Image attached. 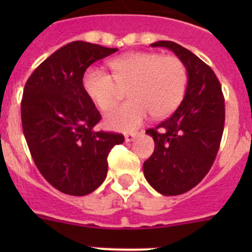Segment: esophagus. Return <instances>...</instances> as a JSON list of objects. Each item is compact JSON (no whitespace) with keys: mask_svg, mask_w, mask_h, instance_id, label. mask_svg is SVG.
Returning <instances> with one entry per match:
<instances>
[{"mask_svg":"<svg viewBox=\"0 0 252 252\" xmlns=\"http://www.w3.org/2000/svg\"><path fill=\"white\" fill-rule=\"evenodd\" d=\"M137 135H139V132L126 133V135H125V140H126V142H131V141H133V140L136 139Z\"/></svg>","mask_w":252,"mask_h":252,"instance_id":"obj_1","label":"esophagus"}]
</instances>
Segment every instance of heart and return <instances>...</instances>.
<instances>
[{
	"label": "heart",
	"mask_w": 252,
	"mask_h": 252,
	"mask_svg": "<svg viewBox=\"0 0 252 252\" xmlns=\"http://www.w3.org/2000/svg\"><path fill=\"white\" fill-rule=\"evenodd\" d=\"M112 75L97 66L83 74L87 97L101 111L111 110L127 88L131 98L108 112L104 124L122 132L135 130L148 117L162 119L177 110L184 97L188 74L184 63L174 55L135 51L110 62Z\"/></svg>",
	"instance_id": "b5f03b06"
}]
</instances>
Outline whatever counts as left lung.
<instances>
[{"label":"left lung","instance_id":"1","mask_svg":"<svg viewBox=\"0 0 252 252\" xmlns=\"http://www.w3.org/2000/svg\"><path fill=\"white\" fill-rule=\"evenodd\" d=\"M151 46L169 49L183 62L188 84L175 112L146 130L155 149L144 162V175L160 194H183L206 177L215 161L223 133L224 98L215 72L192 51L164 40Z\"/></svg>","mask_w":252,"mask_h":252}]
</instances>
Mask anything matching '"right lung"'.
Instances as JSON below:
<instances>
[{
  "label": "right lung",
  "instance_id": "right-lung-1",
  "mask_svg": "<svg viewBox=\"0 0 252 252\" xmlns=\"http://www.w3.org/2000/svg\"><path fill=\"white\" fill-rule=\"evenodd\" d=\"M119 49L73 41L58 49L30 75L21 101L22 130L35 165L55 189L86 195L106 179L107 157L122 133L95 131L101 113L82 79L94 62Z\"/></svg>",
  "mask_w": 252,
  "mask_h": 252
}]
</instances>
